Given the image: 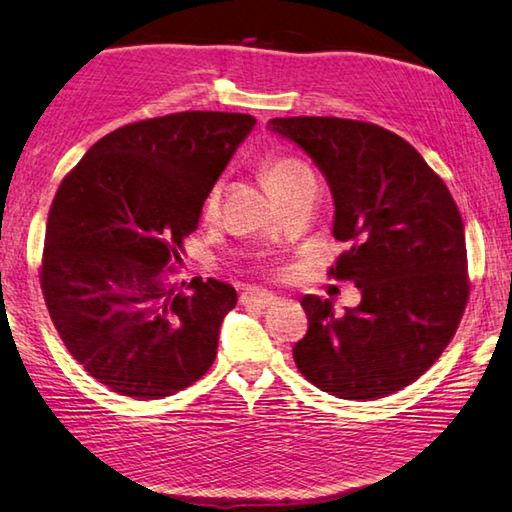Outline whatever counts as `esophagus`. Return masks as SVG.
Here are the masks:
<instances>
[{"label":"esophagus","instance_id":"1","mask_svg":"<svg viewBox=\"0 0 512 512\" xmlns=\"http://www.w3.org/2000/svg\"><path fill=\"white\" fill-rule=\"evenodd\" d=\"M277 297L268 291H259V288H248V291L241 293V304L246 306H259V309H266V306H273Z\"/></svg>","mask_w":512,"mask_h":512}]
</instances>
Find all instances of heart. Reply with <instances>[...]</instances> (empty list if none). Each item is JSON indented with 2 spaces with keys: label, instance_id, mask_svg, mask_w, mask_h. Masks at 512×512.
I'll list each match as a JSON object with an SVG mask.
<instances>
[{
  "label": "heart",
  "instance_id": "heart-1",
  "mask_svg": "<svg viewBox=\"0 0 512 512\" xmlns=\"http://www.w3.org/2000/svg\"><path fill=\"white\" fill-rule=\"evenodd\" d=\"M306 174H311L309 167L295 159H288V156H266V159L262 161V179L271 194H275L277 190H282L284 185H288L291 181L300 179V176H306ZM219 197H221V190H219V185H215V188L208 192L206 201H203V215L206 217L217 215Z\"/></svg>",
  "mask_w": 512,
  "mask_h": 512
}]
</instances>
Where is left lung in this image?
<instances>
[{"label": "left lung", "instance_id": "1", "mask_svg": "<svg viewBox=\"0 0 512 512\" xmlns=\"http://www.w3.org/2000/svg\"><path fill=\"white\" fill-rule=\"evenodd\" d=\"M327 176L333 237L349 248L329 268L362 300L345 315L302 297L309 318L295 342L300 374L322 392L371 401L430 369L457 333L470 280L461 212L441 176L389 129L333 116L273 118Z\"/></svg>", "mask_w": 512, "mask_h": 512}]
</instances>
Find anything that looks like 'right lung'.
<instances>
[{"instance_id":"1","label":"right lung","mask_w":512,"mask_h":512,"mask_svg":"<svg viewBox=\"0 0 512 512\" xmlns=\"http://www.w3.org/2000/svg\"><path fill=\"white\" fill-rule=\"evenodd\" d=\"M248 114L181 111L102 136L64 176L40 266L64 347L111 392L152 401L206 374L235 309L226 282L172 275L183 239L239 143Z\"/></svg>"}]
</instances>
